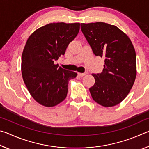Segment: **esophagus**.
Returning <instances> with one entry per match:
<instances>
[{
    "label": "esophagus",
    "mask_w": 149,
    "mask_h": 149,
    "mask_svg": "<svg viewBox=\"0 0 149 149\" xmlns=\"http://www.w3.org/2000/svg\"><path fill=\"white\" fill-rule=\"evenodd\" d=\"M87 74V72H85V73H78L77 74V75H78V76L79 77H83V76H84V75H85Z\"/></svg>",
    "instance_id": "obj_1"
}]
</instances>
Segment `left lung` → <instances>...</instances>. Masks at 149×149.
<instances>
[{"mask_svg": "<svg viewBox=\"0 0 149 149\" xmlns=\"http://www.w3.org/2000/svg\"><path fill=\"white\" fill-rule=\"evenodd\" d=\"M81 29L94 54L105 57L102 72L92 74L93 99L105 107L117 105L129 94L137 75L132 42L118 27L104 22L81 24Z\"/></svg>", "mask_w": 149, "mask_h": 149, "instance_id": "obj_1", "label": "left lung"}]
</instances>
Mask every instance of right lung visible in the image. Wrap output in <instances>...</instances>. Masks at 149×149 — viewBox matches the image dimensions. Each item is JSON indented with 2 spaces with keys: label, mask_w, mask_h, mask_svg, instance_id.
<instances>
[{
  "label": "right lung",
  "mask_w": 149,
  "mask_h": 149,
  "mask_svg": "<svg viewBox=\"0 0 149 149\" xmlns=\"http://www.w3.org/2000/svg\"><path fill=\"white\" fill-rule=\"evenodd\" d=\"M79 23H50L29 37L22 56V74L32 97L46 107H54L67 96L68 85L77 73L54 64L77 36Z\"/></svg>",
  "instance_id": "add662e5"
}]
</instances>
